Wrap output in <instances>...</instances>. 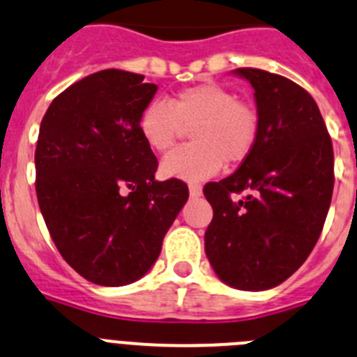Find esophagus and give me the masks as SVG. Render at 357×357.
<instances>
[{
	"instance_id": "1",
	"label": "esophagus",
	"mask_w": 357,
	"mask_h": 357,
	"mask_svg": "<svg viewBox=\"0 0 357 357\" xmlns=\"http://www.w3.org/2000/svg\"><path fill=\"white\" fill-rule=\"evenodd\" d=\"M188 192H190L192 197H199L201 194H203V188H201V185H197V183H190V185H188Z\"/></svg>"
}]
</instances>
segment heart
Masks as SVG:
<instances>
[{"instance_id":"obj_1","label":"heart","mask_w":357,"mask_h":357,"mask_svg":"<svg viewBox=\"0 0 357 357\" xmlns=\"http://www.w3.org/2000/svg\"><path fill=\"white\" fill-rule=\"evenodd\" d=\"M185 129L194 144L165 156L161 174L199 181L215 174L225 161L238 165L248 160L259 140L260 116L255 105L213 82L181 89L170 104L153 100L140 114L142 136L158 153L174 147Z\"/></svg>"}]
</instances>
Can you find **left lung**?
<instances>
[{"mask_svg": "<svg viewBox=\"0 0 357 357\" xmlns=\"http://www.w3.org/2000/svg\"><path fill=\"white\" fill-rule=\"evenodd\" d=\"M234 73L255 89L259 140L234 174L204 185L213 208L204 252L225 284L264 291L305 262L324 230L334 188L333 142L302 86L257 68ZM243 191L246 197L231 199Z\"/></svg>", "mask_w": 357, "mask_h": 357, "instance_id": "left-lung-1", "label": "left lung"}]
</instances>
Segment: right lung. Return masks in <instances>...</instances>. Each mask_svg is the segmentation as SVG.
<instances>
[{
	"mask_svg": "<svg viewBox=\"0 0 357 357\" xmlns=\"http://www.w3.org/2000/svg\"><path fill=\"white\" fill-rule=\"evenodd\" d=\"M156 89L138 73L102 70L64 89L43 116L39 208L63 259L98 286L144 277L188 199L181 179H154L158 160L140 132Z\"/></svg>",
	"mask_w": 357,
	"mask_h": 357,
	"instance_id": "obj_1",
	"label": "right lung"
}]
</instances>
